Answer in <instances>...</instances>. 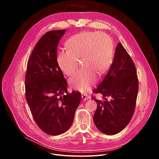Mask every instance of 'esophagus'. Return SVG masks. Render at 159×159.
<instances>
[{
    "mask_svg": "<svg viewBox=\"0 0 159 159\" xmlns=\"http://www.w3.org/2000/svg\"><path fill=\"white\" fill-rule=\"evenodd\" d=\"M88 98V96L86 94L82 95V99L83 101H86V100H87Z\"/></svg>",
    "mask_w": 159,
    "mask_h": 159,
    "instance_id": "obj_1",
    "label": "esophagus"
}]
</instances>
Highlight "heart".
Here are the masks:
<instances>
[{
	"instance_id": "obj_1",
	"label": "heart",
	"mask_w": 159,
	"mask_h": 159,
	"mask_svg": "<svg viewBox=\"0 0 159 159\" xmlns=\"http://www.w3.org/2000/svg\"><path fill=\"white\" fill-rule=\"evenodd\" d=\"M67 50L58 54L57 63L66 75H71L77 70L78 60L83 66L70 80V85L85 93L97 80V75L105 73L112 62L113 42L102 32H81L66 42Z\"/></svg>"
}]
</instances>
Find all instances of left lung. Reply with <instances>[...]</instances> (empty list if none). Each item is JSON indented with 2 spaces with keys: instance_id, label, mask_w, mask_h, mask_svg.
<instances>
[{
  "instance_id": "1",
  "label": "left lung",
  "mask_w": 159,
  "mask_h": 159,
  "mask_svg": "<svg viewBox=\"0 0 159 159\" xmlns=\"http://www.w3.org/2000/svg\"><path fill=\"white\" fill-rule=\"evenodd\" d=\"M138 89L135 64L119 43L109 71L94 90L103 97L102 100L93 98L97 104L93 121L100 131L113 135L126 127L135 111Z\"/></svg>"
}]
</instances>
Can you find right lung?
<instances>
[{
    "label": "right lung",
    "instance_id": "obj_1",
    "mask_svg": "<svg viewBox=\"0 0 159 159\" xmlns=\"http://www.w3.org/2000/svg\"><path fill=\"white\" fill-rule=\"evenodd\" d=\"M66 30L47 32L38 41L28 62L26 98L38 126L50 135L68 131L81 94L68 93V84L58 66L57 46Z\"/></svg>",
    "mask_w": 159,
    "mask_h": 159
}]
</instances>
